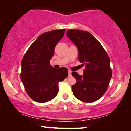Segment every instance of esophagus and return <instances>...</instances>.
I'll list each match as a JSON object with an SVG mask.
<instances>
[{
	"mask_svg": "<svg viewBox=\"0 0 131 131\" xmlns=\"http://www.w3.org/2000/svg\"><path fill=\"white\" fill-rule=\"evenodd\" d=\"M71 72H72V71H71V70L68 71V73H69V76H71Z\"/></svg>",
	"mask_w": 131,
	"mask_h": 131,
	"instance_id": "esophagus-1",
	"label": "esophagus"
}]
</instances>
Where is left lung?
Masks as SVG:
<instances>
[{
  "label": "left lung",
  "instance_id": "1",
  "mask_svg": "<svg viewBox=\"0 0 131 131\" xmlns=\"http://www.w3.org/2000/svg\"><path fill=\"white\" fill-rule=\"evenodd\" d=\"M66 35L78 48L79 61L85 66L83 76L76 72L73 85L75 97L86 103L97 101L106 92L112 76L110 58L97 39L88 31L68 30Z\"/></svg>",
  "mask_w": 131,
  "mask_h": 131
}]
</instances>
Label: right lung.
<instances>
[{
  "instance_id": "add662e5",
  "label": "right lung",
  "mask_w": 131,
  "mask_h": 131,
  "mask_svg": "<svg viewBox=\"0 0 131 131\" xmlns=\"http://www.w3.org/2000/svg\"><path fill=\"white\" fill-rule=\"evenodd\" d=\"M66 30H55L39 36L30 46L21 61V79L28 96L37 103L52 100L58 92V83L68 76L66 67L50 65L55 48Z\"/></svg>"
}]
</instances>
